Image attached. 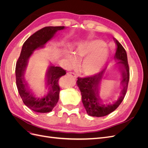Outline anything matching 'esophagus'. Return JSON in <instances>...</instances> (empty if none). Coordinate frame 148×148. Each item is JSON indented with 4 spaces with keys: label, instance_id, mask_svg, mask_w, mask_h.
<instances>
[{
    "label": "esophagus",
    "instance_id": "obj_1",
    "mask_svg": "<svg viewBox=\"0 0 148 148\" xmlns=\"http://www.w3.org/2000/svg\"><path fill=\"white\" fill-rule=\"evenodd\" d=\"M67 76H69V77H70L71 78H73V79H76L77 78V76H76L75 73H73V72H69L66 73Z\"/></svg>",
    "mask_w": 148,
    "mask_h": 148
}]
</instances>
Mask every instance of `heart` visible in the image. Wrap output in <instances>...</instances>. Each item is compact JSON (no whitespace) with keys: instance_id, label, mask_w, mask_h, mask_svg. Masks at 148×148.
I'll list each match as a JSON object with an SVG mask.
<instances>
[{"instance_id":"obj_1","label":"heart","mask_w":148,"mask_h":148,"mask_svg":"<svg viewBox=\"0 0 148 148\" xmlns=\"http://www.w3.org/2000/svg\"><path fill=\"white\" fill-rule=\"evenodd\" d=\"M106 45L104 41L99 39L88 40L79 42L72 53L69 50H65L64 53L72 62L74 57L77 59L84 57L79 64V71L89 76L97 73L106 61L108 53L105 49Z\"/></svg>"}]
</instances>
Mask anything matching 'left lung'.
Returning a JSON list of instances; mask_svg holds the SVG:
<instances>
[{"mask_svg":"<svg viewBox=\"0 0 148 148\" xmlns=\"http://www.w3.org/2000/svg\"><path fill=\"white\" fill-rule=\"evenodd\" d=\"M114 40L117 46L114 59L118 61L117 64L119 66V70L122 77L121 83L123 87L122 91V96L119 99L112 104L105 105L102 104V100L99 98V86L105 72V69L91 77H78L77 82V86L81 91L82 102L84 108L87 114L92 117H103L112 112L122 102L127 91L130 79V70L127 52L122 44L117 39L114 38Z\"/></svg>","mask_w":148,"mask_h":148,"instance_id":"left-lung-1","label":"left lung"}]
</instances>
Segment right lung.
Here are the masks:
<instances>
[{
  "label": "right lung",
  "mask_w": 148,
  "mask_h": 148,
  "mask_svg": "<svg viewBox=\"0 0 148 148\" xmlns=\"http://www.w3.org/2000/svg\"><path fill=\"white\" fill-rule=\"evenodd\" d=\"M65 28V26H46L36 31L24 42L16 62L15 75L18 91L24 104L37 112H50L54 108L59 99V79L66 74V71L59 66H49L46 73L48 92L43 97H36L24 77L28 59L35 50L43 48L58 31Z\"/></svg>",
  "instance_id": "right-lung-1"
}]
</instances>
